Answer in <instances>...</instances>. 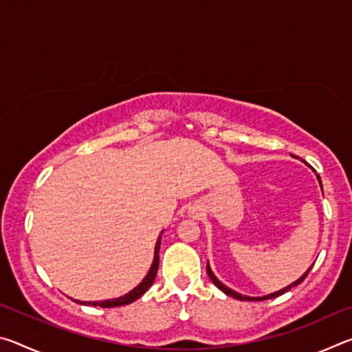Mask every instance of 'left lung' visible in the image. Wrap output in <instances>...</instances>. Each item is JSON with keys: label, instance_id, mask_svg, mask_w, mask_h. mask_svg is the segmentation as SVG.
Masks as SVG:
<instances>
[{"label": "left lung", "instance_id": "8db88e82", "mask_svg": "<svg viewBox=\"0 0 352 352\" xmlns=\"http://www.w3.org/2000/svg\"><path fill=\"white\" fill-rule=\"evenodd\" d=\"M317 177H318V175H317ZM318 182H320V177H318ZM320 184H321V182H320ZM311 269H312V267H309V270L305 273V275H302L301 278H298L295 283H292L290 285H287V287H284V289H281V290H278V292H275V294H270V295H265V296H258V298H254V296H245V295H241V294H237V292H234L233 289L226 287L225 284L220 283L219 279H217L216 276H214V273H212V270H211L210 264H206L208 276L211 278V281L214 283V285H216V287H219L220 290H222L223 294H226V295L231 296V298H236V300H241V301H264V300H270V298H276V296H279V295H283V294H285V292H289L292 287H295V285L301 284L302 281H305V278L307 276V273L311 272Z\"/></svg>", "mask_w": 352, "mask_h": 352}]
</instances>
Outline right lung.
Masks as SVG:
<instances>
[{
	"label": "right lung",
	"mask_w": 352,
	"mask_h": 352,
	"mask_svg": "<svg viewBox=\"0 0 352 352\" xmlns=\"http://www.w3.org/2000/svg\"><path fill=\"white\" fill-rule=\"evenodd\" d=\"M160 243H162V234H160L157 243H155V254H153V262L151 265V270L147 272L146 278L142 279V281L136 285L133 290H130L129 294H126L124 296H119V298H113V300H104V301H79V300H74L76 302H79V305H91V306H99V307H118V306H126L130 305V302H133L138 300L141 295H144V292H147V289L151 287L155 281V276H157V272H158V264H160Z\"/></svg>",
	"instance_id": "1"
}]
</instances>
